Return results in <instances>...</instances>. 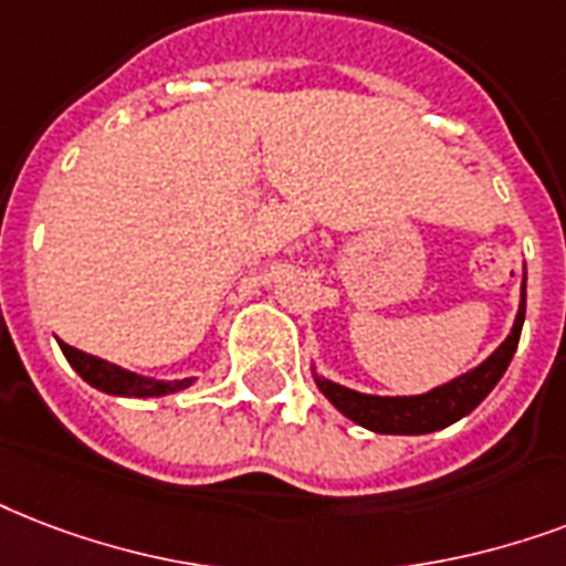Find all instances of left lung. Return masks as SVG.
Masks as SVG:
<instances>
[{
	"mask_svg": "<svg viewBox=\"0 0 566 566\" xmlns=\"http://www.w3.org/2000/svg\"><path fill=\"white\" fill-rule=\"evenodd\" d=\"M525 323V270H523V296H520V312L511 326V335L486 356L481 365H474L460 377L448 379L442 386L430 388L424 395H365L356 388L340 386L332 379L321 377L312 365L314 382L323 391V398L365 430L374 433H391V437H421L433 433L442 427L454 424L460 418L472 412L481 400L495 388V382L504 377L511 365L520 332Z\"/></svg>",
	"mask_w": 566,
	"mask_h": 566,
	"instance_id": "8db88e82",
	"label": "left lung"
}]
</instances>
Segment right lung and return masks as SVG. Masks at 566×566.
<instances>
[{"mask_svg": "<svg viewBox=\"0 0 566 566\" xmlns=\"http://www.w3.org/2000/svg\"><path fill=\"white\" fill-rule=\"evenodd\" d=\"M64 359L71 361V368L80 374L85 382L97 391H106V395H115V398H166V395H175V391H184L196 382V377L187 379H154L142 377L136 370L120 368V365H112V361L101 359V356H92V353H82L71 344L59 340Z\"/></svg>", "mask_w": 566, "mask_h": 566, "instance_id": "obj_1", "label": "right lung"}]
</instances>
